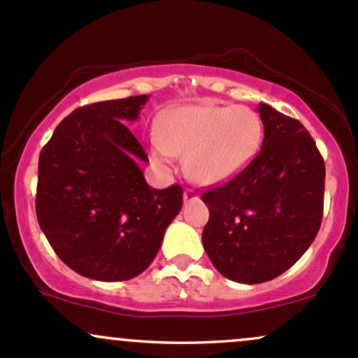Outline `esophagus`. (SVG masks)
I'll list each match as a JSON object with an SVG mask.
<instances>
[{
	"instance_id": "1",
	"label": "esophagus",
	"mask_w": 358,
	"mask_h": 358,
	"mask_svg": "<svg viewBox=\"0 0 358 358\" xmlns=\"http://www.w3.org/2000/svg\"><path fill=\"white\" fill-rule=\"evenodd\" d=\"M199 196L196 193L194 189H186L184 191V203H191V201H196Z\"/></svg>"
}]
</instances>
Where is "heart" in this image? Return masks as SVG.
Segmentation results:
<instances>
[{"instance_id":"heart-1","label":"heart","mask_w":358,"mask_h":358,"mask_svg":"<svg viewBox=\"0 0 358 358\" xmlns=\"http://www.w3.org/2000/svg\"><path fill=\"white\" fill-rule=\"evenodd\" d=\"M153 159L184 157V171L198 184H215L248 167L263 145L264 126L249 107L180 106L167 110L157 128Z\"/></svg>"}]
</instances>
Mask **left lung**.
<instances>
[{
    "label": "left lung",
    "instance_id": "obj_1",
    "mask_svg": "<svg viewBox=\"0 0 358 358\" xmlns=\"http://www.w3.org/2000/svg\"><path fill=\"white\" fill-rule=\"evenodd\" d=\"M264 126L259 153L236 178L206 191L210 220L203 248L213 266L237 283H263L294 266L322 220L326 169L297 119L257 106Z\"/></svg>",
    "mask_w": 358,
    "mask_h": 358
}]
</instances>
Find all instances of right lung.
Here are the masks:
<instances>
[{"instance_id":"right-lung-1","label":"right lung","mask_w":358,"mask_h":358,"mask_svg":"<svg viewBox=\"0 0 358 358\" xmlns=\"http://www.w3.org/2000/svg\"><path fill=\"white\" fill-rule=\"evenodd\" d=\"M148 95L73 110L39 157L36 211L64 264L87 278L122 282L143 273L182 208V187L148 186V162L128 122Z\"/></svg>"}]
</instances>
